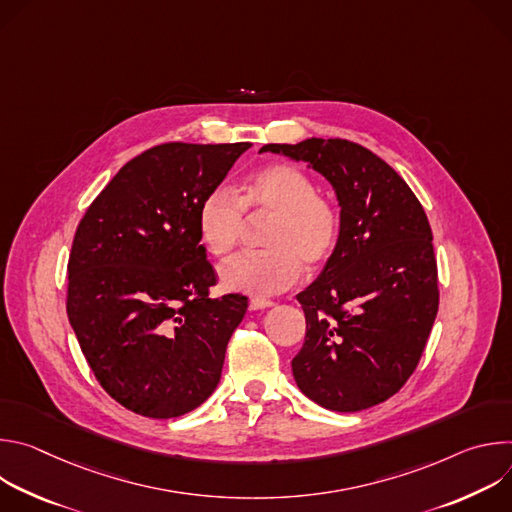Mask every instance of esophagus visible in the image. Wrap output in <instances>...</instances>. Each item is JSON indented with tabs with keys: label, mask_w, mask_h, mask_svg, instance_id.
Returning <instances> with one entry per match:
<instances>
[{
	"label": "esophagus",
	"mask_w": 512,
	"mask_h": 512,
	"mask_svg": "<svg viewBox=\"0 0 512 512\" xmlns=\"http://www.w3.org/2000/svg\"><path fill=\"white\" fill-rule=\"evenodd\" d=\"M271 306H275V302H271V300H259V298H255V300H251L249 302V310H265V308H271Z\"/></svg>",
	"instance_id": "1"
}]
</instances>
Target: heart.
I'll return each instance as SVG.
<instances>
[{
	"instance_id": "b5f03b06",
	"label": "heart",
	"mask_w": 512,
	"mask_h": 512,
	"mask_svg": "<svg viewBox=\"0 0 512 512\" xmlns=\"http://www.w3.org/2000/svg\"><path fill=\"white\" fill-rule=\"evenodd\" d=\"M245 212L271 216L265 251L241 253L218 269L223 285L255 298L275 296L294 285L302 263L322 269L336 253L342 233L338 206L318 194L316 182L300 168L269 164L255 170L239 198L223 186L210 190L198 206V235L214 257L229 255L243 237Z\"/></svg>"
}]
</instances>
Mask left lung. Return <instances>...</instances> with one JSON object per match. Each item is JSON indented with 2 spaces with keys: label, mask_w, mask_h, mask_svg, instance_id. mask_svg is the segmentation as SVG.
<instances>
[{
  "label": "left lung",
  "mask_w": 512,
  "mask_h": 512,
  "mask_svg": "<svg viewBox=\"0 0 512 512\" xmlns=\"http://www.w3.org/2000/svg\"><path fill=\"white\" fill-rule=\"evenodd\" d=\"M308 162L334 188L342 233L334 257L298 294L306 340L291 360L300 391L340 413L393 397L413 375L440 306L433 235L405 180L348 139L267 143Z\"/></svg>",
  "instance_id": "1"
}]
</instances>
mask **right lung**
Listing matches in <instances>:
<instances>
[{
	"instance_id": "add662e5",
	"label": "right lung",
	"mask_w": 512,
	"mask_h": 512,
	"mask_svg": "<svg viewBox=\"0 0 512 512\" xmlns=\"http://www.w3.org/2000/svg\"><path fill=\"white\" fill-rule=\"evenodd\" d=\"M251 143H162L87 208L68 257L66 314L99 385L152 419L202 405L221 381L247 298L212 300L198 206Z\"/></svg>"
}]
</instances>
